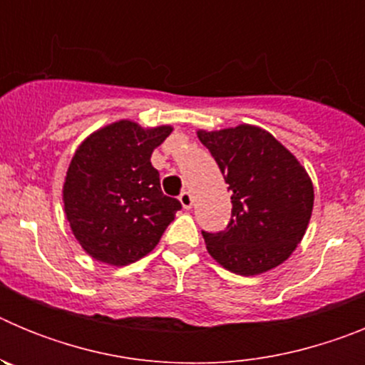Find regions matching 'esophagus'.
Masks as SVG:
<instances>
[{"label":"esophagus","instance_id":"34e87169","mask_svg":"<svg viewBox=\"0 0 365 365\" xmlns=\"http://www.w3.org/2000/svg\"><path fill=\"white\" fill-rule=\"evenodd\" d=\"M179 201H180V205H182V208H185V210H190V208L193 206V195L190 192H182L179 195Z\"/></svg>","mask_w":365,"mask_h":365}]
</instances>
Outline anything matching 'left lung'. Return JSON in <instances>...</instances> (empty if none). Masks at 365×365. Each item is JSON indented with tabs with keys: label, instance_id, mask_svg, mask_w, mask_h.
I'll return each mask as SVG.
<instances>
[{
	"label": "left lung",
	"instance_id": "obj_1",
	"mask_svg": "<svg viewBox=\"0 0 365 365\" xmlns=\"http://www.w3.org/2000/svg\"><path fill=\"white\" fill-rule=\"evenodd\" d=\"M232 192V219L219 234L202 232L222 269L257 276L291 257L309 227L314 188L307 170L269 131L240 124L197 130Z\"/></svg>",
	"mask_w": 365,
	"mask_h": 365
}]
</instances>
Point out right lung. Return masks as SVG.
<instances>
[{
	"mask_svg": "<svg viewBox=\"0 0 365 365\" xmlns=\"http://www.w3.org/2000/svg\"><path fill=\"white\" fill-rule=\"evenodd\" d=\"M172 125L143 128L128 118L93 131L76 148L63 182L66 217L80 247L111 267L150 254L180 210L164 195L151 153Z\"/></svg>",
	"mask_w": 365,
	"mask_h": 365,
	"instance_id": "add662e5",
	"label": "right lung"
}]
</instances>
